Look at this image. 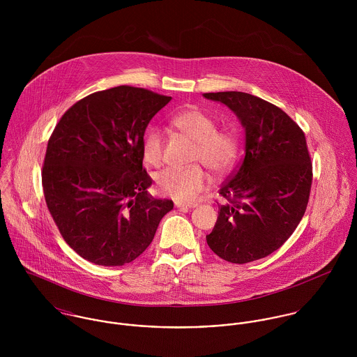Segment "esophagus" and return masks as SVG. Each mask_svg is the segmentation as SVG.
Returning a JSON list of instances; mask_svg holds the SVG:
<instances>
[{
    "label": "esophagus",
    "mask_w": 357,
    "mask_h": 357,
    "mask_svg": "<svg viewBox=\"0 0 357 357\" xmlns=\"http://www.w3.org/2000/svg\"><path fill=\"white\" fill-rule=\"evenodd\" d=\"M176 207L178 208H183V210H187V208H191V207H197V204H181V202H176Z\"/></svg>",
    "instance_id": "obj_1"
}]
</instances>
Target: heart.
I'll return each mask as SVG.
<instances>
[{"mask_svg": "<svg viewBox=\"0 0 357 357\" xmlns=\"http://www.w3.org/2000/svg\"><path fill=\"white\" fill-rule=\"evenodd\" d=\"M172 125L183 135L195 142L191 162L201 163L217 176L228 173L235 165L241 139L234 128H217L213 115L198 105H190L172 116ZM144 160L159 167L165 156V135L160 129L151 128L143 139ZM210 184V177L202 166L194 165L187 169L169 167L156 177L159 191L178 202L192 201Z\"/></svg>", "mask_w": 357, "mask_h": 357, "instance_id": "b5f03b06", "label": "heart"}]
</instances>
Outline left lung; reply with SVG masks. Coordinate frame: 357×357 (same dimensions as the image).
I'll return each instance as SVG.
<instances>
[{
    "label": "left lung",
    "instance_id": "1",
    "mask_svg": "<svg viewBox=\"0 0 357 357\" xmlns=\"http://www.w3.org/2000/svg\"><path fill=\"white\" fill-rule=\"evenodd\" d=\"M241 119L246 149L220 188L224 204L208 248L220 258L246 264L278 250L304 217L312 162L303 129L279 107L243 92L204 93Z\"/></svg>",
    "mask_w": 357,
    "mask_h": 357
}]
</instances>
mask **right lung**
Listing matches in <instances>:
<instances>
[{
  "instance_id": "1",
  "label": "right lung",
  "mask_w": 357,
  "mask_h": 357,
  "mask_svg": "<svg viewBox=\"0 0 357 357\" xmlns=\"http://www.w3.org/2000/svg\"><path fill=\"white\" fill-rule=\"evenodd\" d=\"M172 100L144 88L121 85L73 104L52 132L43 165L44 197L66 243L104 266L132 262L153 242L173 208L147 188L144 132Z\"/></svg>"
}]
</instances>
